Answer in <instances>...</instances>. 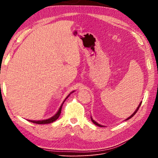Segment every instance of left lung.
<instances>
[{"label":"left lung","mask_w":158,"mask_h":158,"mask_svg":"<svg viewBox=\"0 0 158 158\" xmlns=\"http://www.w3.org/2000/svg\"><path fill=\"white\" fill-rule=\"evenodd\" d=\"M142 101H141L140 102H139V105H138V106L137 107V108H136V110L135 111V112L133 113H132L131 116H130V117H128V118H127L125 120H129V119H130L131 118H132V117H133V116L136 113V112L138 111V110H139V107H140V106H141V104H142ZM91 120H92V121L93 122V123L95 124V125H96V126H98V127H105L104 126H102V125H101V124H99L98 123H97L96 121H95L93 118H92V117H91Z\"/></svg>","instance_id":"8db88e82"}]
</instances>
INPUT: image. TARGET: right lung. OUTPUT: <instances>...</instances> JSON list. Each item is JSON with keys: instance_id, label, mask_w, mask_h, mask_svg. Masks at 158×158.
I'll return each mask as SVG.
<instances>
[{"instance_id": "add662e5", "label": "right lung", "mask_w": 158, "mask_h": 158, "mask_svg": "<svg viewBox=\"0 0 158 158\" xmlns=\"http://www.w3.org/2000/svg\"><path fill=\"white\" fill-rule=\"evenodd\" d=\"M75 91H73V92H72L70 94H69V95L66 97L65 98V99L64 100V101L63 102V103L61 104L60 107L59 108V110H58L57 112L54 115L52 116V117L49 118L48 119H46V120H27L28 121L31 122H32V123H37V124H47V123H51L54 121H56L58 118H59V117L60 116V114H61V108H62V106H63V103L64 102V101L66 100V99L68 98V97L71 94H72L73 92H74Z\"/></svg>"}]
</instances>
